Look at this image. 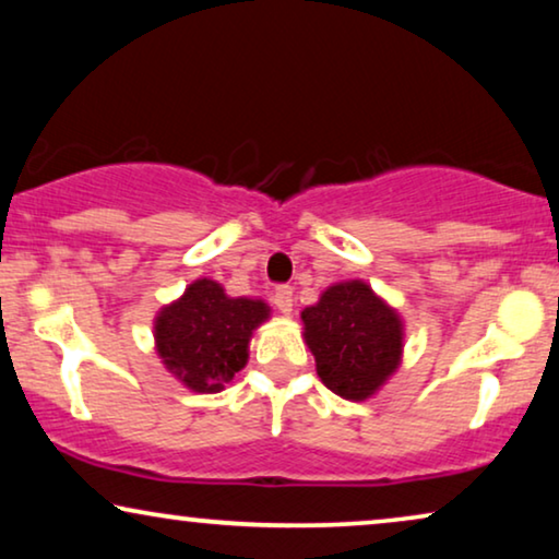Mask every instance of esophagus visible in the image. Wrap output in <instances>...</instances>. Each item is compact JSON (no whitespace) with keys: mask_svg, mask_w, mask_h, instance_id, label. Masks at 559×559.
<instances>
[{"mask_svg":"<svg viewBox=\"0 0 559 559\" xmlns=\"http://www.w3.org/2000/svg\"><path fill=\"white\" fill-rule=\"evenodd\" d=\"M272 302H274V308H277L280 312H285V316H289V312H293V287H287V285H280L277 289H274V295H272Z\"/></svg>","mask_w":559,"mask_h":559,"instance_id":"34e87169","label":"esophagus"}]
</instances>
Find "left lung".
Wrapping results in <instances>:
<instances>
[{
  "instance_id": "left-lung-1",
  "label": "left lung",
  "mask_w": 559,
  "mask_h": 559,
  "mask_svg": "<svg viewBox=\"0 0 559 559\" xmlns=\"http://www.w3.org/2000/svg\"><path fill=\"white\" fill-rule=\"evenodd\" d=\"M302 325L320 381L343 400H369L400 369L402 318L361 280L328 287Z\"/></svg>"
}]
</instances>
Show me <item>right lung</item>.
Listing matches in <instances>:
<instances>
[{
    "label": "right lung",
    "mask_w": 559,
    "mask_h": 559,
    "mask_svg": "<svg viewBox=\"0 0 559 559\" xmlns=\"http://www.w3.org/2000/svg\"><path fill=\"white\" fill-rule=\"evenodd\" d=\"M270 305L228 297L213 280H195L155 318V346L165 369L193 392H221L247 366L249 341Z\"/></svg>",
    "instance_id": "right-lung-1"
}]
</instances>
